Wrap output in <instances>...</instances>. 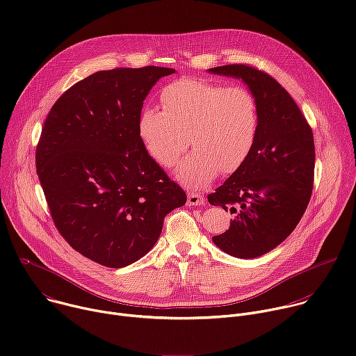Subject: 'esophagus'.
I'll list each match as a JSON object with an SVG mask.
<instances>
[{"label":"esophagus","mask_w":356,"mask_h":356,"mask_svg":"<svg viewBox=\"0 0 356 356\" xmlns=\"http://www.w3.org/2000/svg\"><path fill=\"white\" fill-rule=\"evenodd\" d=\"M202 201H204V197H202V194H200V193L190 191L187 194V204L188 206H201Z\"/></svg>","instance_id":"obj_1"}]
</instances>
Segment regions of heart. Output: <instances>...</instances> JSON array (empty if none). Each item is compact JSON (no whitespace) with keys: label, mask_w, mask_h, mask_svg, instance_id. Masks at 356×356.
<instances>
[{"label":"heart","mask_w":356,"mask_h":356,"mask_svg":"<svg viewBox=\"0 0 356 356\" xmlns=\"http://www.w3.org/2000/svg\"><path fill=\"white\" fill-rule=\"evenodd\" d=\"M161 103L163 110L145 108L139 114V139L152 159L172 168L188 136L194 150L175 169L183 186L201 188L220 169L236 170L257 142L258 101L245 87L180 79L162 90Z\"/></svg>","instance_id":"obj_1"}]
</instances>
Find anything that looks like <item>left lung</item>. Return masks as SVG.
Masks as SVG:
<instances>
[{
  "label": "left lung",
  "mask_w": 356,
  "mask_h": 356,
  "mask_svg": "<svg viewBox=\"0 0 356 356\" xmlns=\"http://www.w3.org/2000/svg\"><path fill=\"white\" fill-rule=\"evenodd\" d=\"M209 73L242 80L258 101L259 132L249 156L209 194L211 206L234 214L229 228L213 242L231 257L253 259L280 245L309 206L314 136L294 99L269 74L246 65Z\"/></svg>",
  "instance_id": "left-lung-1"
}]
</instances>
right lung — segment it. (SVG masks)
<instances>
[{"instance_id":"obj_1","label":"right lung","mask_w":356,"mask_h":356,"mask_svg":"<svg viewBox=\"0 0 356 356\" xmlns=\"http://www.w3.org/2000/svg\"><path fill=\"white\" fill-rule=\"evenodd\" d=\"M169 67L101 70L50 108L36 147V172L54 222L83 257L128 266L155 246L163 218L186 193L149 156L138 120Z\"/></svg>"}]
</instances>
